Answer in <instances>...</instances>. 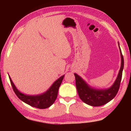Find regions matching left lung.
I'll list each match as a JSON object with an SVG mask.
<instances>
[{"label": "left lung", "mask_w": 131, "mask_h": 131, "mask_svg": "<svg viewBox=\"0 0 131 131\" xmlns=\"http://www.w3.org/2000/svg\"><path fill=\"white\" fill-rule=\"evenodd\" d=\"M121 54V67L116 79L113 85L109 88L106 89H97L90 86L86 81L77 74L74 73L75 83L79 96L86 104L93 106L103 105L115 97L120 88L121 81L122 71L124 67V60L119 42H118Z\"/></svg>", "instance_id": "left-lung-1"}]
</instances>
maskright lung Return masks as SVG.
<instances>
[{
  "label": "right lung",
  "mask_w": 131,
  "mask_h": 131,
  "mask_svg": "<svg viewBox=\"0 0 131 131\" xmlns=\"http://www.w3.org/2000/svg\"><path fill=\"white\" fill-rule=\"evenodd\" d=\"M64 77V75H63L58 78L44 93L38 95H28L21 93L17 90L9 75L14 92L19 100L27 104L39 109H46L53 104L57 98L58 89Z\"/></svg>",
  "instance_id": "add662e5"
}]
</instances>
